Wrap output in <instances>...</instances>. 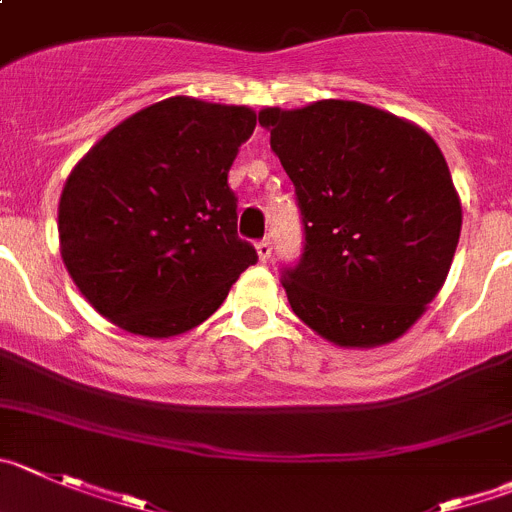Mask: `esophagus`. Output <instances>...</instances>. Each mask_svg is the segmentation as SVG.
<instances>
[{
  "mask_svg": "<svg viewBox=\"0 0 512 512\" xmlns=\"http://www.w3.org/2000/svg\"><path fill=\"white\" fill-rule=\"evenodd\" d=\"M256 253H259V261H269L271 259V241L264 238V241L256 243Z\"/></svg>",
  "mask_w": 512,
  "mask_h": 512,
  "instance_id": "1",
  "label": "esophagus"
}]
</instances>
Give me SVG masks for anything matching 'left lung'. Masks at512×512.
Masks as SVG:
<instances>
[{
  "label": "left lung",
  "mask_w": 512,
  "mask_h": 512,
  "mask_svg": "<svg viewBox=\"0 0 512 512\" xmlns=\"http://www.w3.org/2000/svg\"><path fill=\"white\" fill-rule=\"evenodd\" d=\"M297 190L304 253L294 314L340 348H378L437 297L462 231L447 159L421 126L358 101L259 111Z\"/></svg>",
  "instance_id": "8db88e82"
}]
</instances>
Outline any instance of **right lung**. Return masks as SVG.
<instances>
[{
	"mask_svg": "<svg viewBox=\"0 0 512 512\" xmlns=\"http://www.w3.org/2000/svg\"><path fill=\"white\" fill-rule=\"evenodd\" d=\"M256 129L248 106L172 96L121 121L68 175L60 256L98 314L175 337L223 304L256 248L238 238L228 170Z\"/></svg>",
	"mask_w": 512,
	"mask_h": 512,
	"instance_id": "obj_1",
	"label": "right lung"
}]
</instances>
